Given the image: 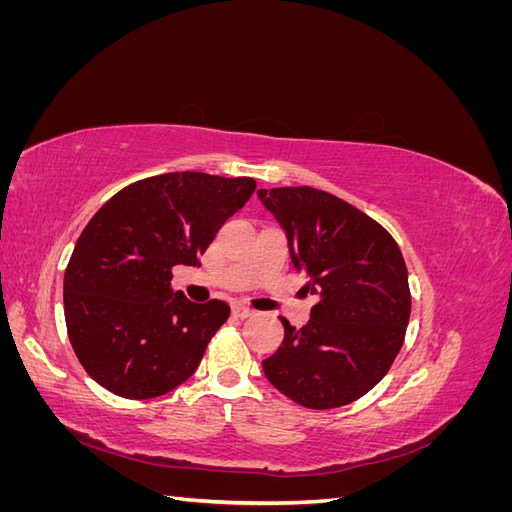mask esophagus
Instances as JSON below:
<instances>
[{"label":"esophagus","instance_id":"1","mask_svg":"<svg viewBox=\"0 0 512 512\" xmlns=\"http://www.w3.org/2000/svg\"><path fill=\"white\" fill-rule=\"evenodd\" d=\"M232 314H235L237 318H250L254 312H252L250 307H245V305L237 303V305H232Z\"/></svg>","mask_w":512,"mask_h":512}]
</instances>
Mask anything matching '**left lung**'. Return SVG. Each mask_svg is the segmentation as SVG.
I'll return each mask as SVG.
<instances>
[{
    "label": "left lung",
    "mask_w": 512,
    "mask_h": 512,
    "mask_svg": "<svg viewBox=\"0 0 512 512\" xmlns=\"http://www.w3.org/2000/svg\"><path fill=\"white\" fill-rule=\"evenodd\" d=\"M288 235L290 258L318 297L303 329L286 318L284 342L262 361L294 404H352L386 376L410 320L408 269L391 232L346 200L309 185L258 190Z\"/></svg>",
    "instance_id": "1"
}]
</instances>
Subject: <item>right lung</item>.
<instances>
[{"instance_id":"right-lung-1","label":"right lung","mask_w":512,"mask_h":512,"mask_svg":"<svg viewBox=\"0 0 512 512\" xmlns=\"http://www.w3.org/2000/svg\"><path fill=\"white\" fill-rule=\"evenodd\" d=\"M252 177L166 173L119 190L89 220L64 275L70 344L106 391L153 399L188 380L228 320L224 301L192 303L173 267L198 265Z\"/></svg>"}]
</instances>
